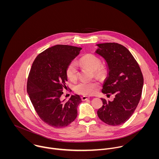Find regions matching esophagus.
<instances>
[{"label":"esophagus","instance_id":"34e87169","mask_svg":"<svg viewBox=\"0 0 159 159\" xmlns=\"http://www.w3.org/2000/svg\"><path fill=\"white\" fill-rule=\"evenodd\" d=\"M81 98H82V100L83 101H86V100L90 99V98H89V97H87V96H82Z\"/></svg>","mask_w":159,"mask_h":159}]
</instances>
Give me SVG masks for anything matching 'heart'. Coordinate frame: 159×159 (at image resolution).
Listing matches in <instances>:
<instances>
[{
    "mask_svg": "<svg viewBox=\"0 0 159 159\" xmlns=\"http://www.w3.org/2000/svg\"><path fill=\"white\" fill-rule=\"evenodd\" d=\"M80 64L94 72L98 76H102L105 73V69L101 65L100 59L92 54L83 56L79 60ZM78 67L74 61H71L66 66V75L70 81L74 82L78 76ZM99 87V84L94 82H80L75 86V91L83 96H90L94 94Z\"/></svg>",
    "mask_w": 159,
    "mask_h": 159,
    "instance_id": "obj_1",
    "label": "heart"
}]
</instances>
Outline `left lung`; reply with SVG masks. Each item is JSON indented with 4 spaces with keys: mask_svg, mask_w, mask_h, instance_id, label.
Segmentation results:
<instances>
[{
    "mask_svg": "<svg viewBox=\"0 0 159 159\" xmlns=\"http://www.w3.org/2000/svg\"><path fill=\"white\" fill-rule=\"evenodd\" d=\"M96 45V53L106 60L108 69L102 93L115 96L112 101L101 99L103 105L98 116L109 125L118 126L129 119L140 102L143 75L137 61L123 45L116 43Z\"/></svg>",
    "mask_w": 159,
    "mask_h": 159,
    "instance_id": "1",
    "label": "left lung"
}]
</instances>
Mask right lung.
<instances>
[{
	"mask_svg": "<svg viewBox=\"0 0 159 159\" xmlns=\"http://www.w3.org/2000/svg\"><path fill=\"white\" fill-rule=\"evenodd\" d=\"M81 50L69 45H55L39 54L31 68L28 94L39 117L52 127L66 126L77 118L80 97L75 94L67 102L61 101L60 97L66 88V66Z\"/></svg>",
	"mask_w": 159,
	"mask_h": 159,
	"instance_id": "add662e5",
	"label": "right lung"
}]
</instances>
